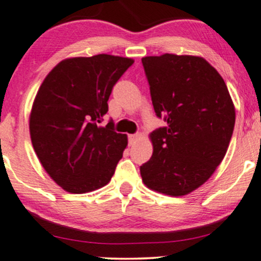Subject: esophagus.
<instances>
[{
    "mask_svg": "<svg viewBox=\"0 0 261 261\" xmlns=\"http://www.w3.org/2000/svg\"><path fill=\"white\" fill-rule=\"evenodd\" d=\"M140 137H141L140 134H131V135H128V143H130V145H134V143L136 142V141L139 140Z\"/></svg>",
    "mask_w": 261,
    "mask_h": 261,
    "instance_id": "1",
    "label": "esophagus"
}]
</instances>
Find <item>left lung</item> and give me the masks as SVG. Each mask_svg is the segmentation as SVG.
Wrapping results in <instances>:
<instances>
[{"label": "left lung", "mask_w": 261, "mask_h": 261, "mask_svg": "<svg viewBox=\"0 0 261 261\" xmlns=\"http://www.w3.org/2000/svg\"><path fill=\"white\" fill-rule=\"evenodd\" d=\"M142 65L155 115L167 122L149 135L153 154L140 167L142 181L166 195H187L226 154L236 122L232 98L216 68L199 56H147Z\"/></svg>", "instance_id": "left-lung-1"}]
</instances>
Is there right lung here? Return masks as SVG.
I'll list each match as a JSON object with an SVG mask.
<instances>
[{
	"mask_svg": "<svg viewBox=\"0 0 261 261\" xmlns=\"http://www.w3.org/2000/svg\"><path fill=\"white\" fill-rule=\"evenodd\" d=\"M133 59L99 55L61 61L41 83L33 103L29 131L41 166L72 194L97 190L110 181L127 146L108 113L113 87Z\"/></svg>",
	"mask_w": 261,
	"mask_h": 261,
	"instance_id": "obj_1",
	"label": "right lung"
}]
</instances>
